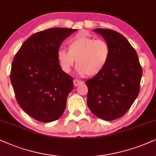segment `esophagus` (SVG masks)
<instances>
[{"label": "esophagus", "instance_id": "34e87169", "mask_svg": "<svg viewBox=\"0 0 156 156\" xmlns=\"http://www.w3.org/2000/svg\"><path fill=\"white\" fill-rule=\"evenodd\" d=\"M82 83H83V82H82V81H80V80H74V85L75 86V87H76V86H78L79 84H81Z\"/></svg>", "mask_w": 156, "mask_h": 156}]
</instances>
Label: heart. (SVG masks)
Wrapping results in <instances>:
<instances>
[{"instance_id": "heart-1", "label": "heart", "mask_w": 156, "mask_h": 156, "mask_svg": "<svg viewBox=\"0 0 156 156\" xmlns=\"http://www.w3.org/2000/svg\"><path fill=\"white\" fill-rule=\"evenodd\" d=\"M68 50L61 48L57 53L62 70L70 72L76 61L78 74L87 76H93L101 73L111 55L110 46L105 40H95L86 35H79L71 40Z\"/></svg>"}]
</instances>
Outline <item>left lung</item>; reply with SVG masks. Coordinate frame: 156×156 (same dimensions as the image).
I'll list each match as a JSON object with an SVG mask.
<instances>
[{
	"instance_id": "8db88e82",
	"label": "left lung",
	"mask_w": 156,
	"mask_h": 156,
	"mask_svg": "<svg viewBox=\"0 0 156 156\" xmlns=\"http://www.w3.org/2000/svg\"><path fill=\"white\" fill-rule=\"evenodd\" d=\"M93 31L108 43L111 55L103 71L85 82L87 105L97 117L113 121L128 111L137 98L143 70L137 52L122 34L108 29Z\"/></svg>"
}]
</instances>
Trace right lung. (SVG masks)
Wrapping results in <instances>:
<instances>
[{
  "mask_svg": "<svg viewBox=\"0 0 156 156\" xmlns=\"http://www.w3.org/2000/svg\"><path fill=\"white\" fill-rule=\"evenodd\" d=\"M76 30L55 27L29 37L11 65V82L19 106L41 122L62 116L73 78L61 69L57 53L63 41Z\"/></svg>",
  "mask_w": 156,
  "mask_h": 156,
  "instance_id": "obj_1",
  "label": "right lung"
}]
</instances>
